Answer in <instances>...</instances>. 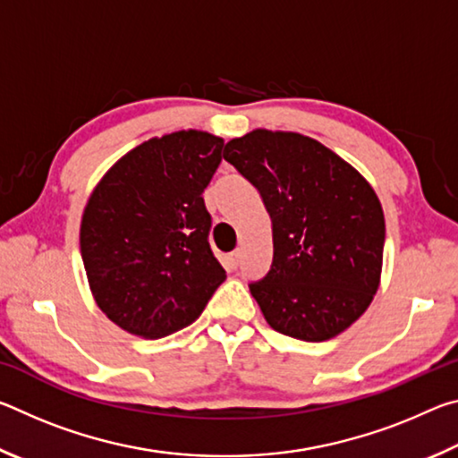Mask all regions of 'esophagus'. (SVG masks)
Returning a JSON list of instances; mask_svg holds the SVG:
<instances>
[{
    "instance_id": "34e87169",
    "label": "esophagus",
    "mask_w": 458,
    "mask_h": 458,
    "mask_svg": "<svg viewBox=\"0 0 458 458\" xmlns=\"http://www.w3.org/2000/svg\"><path fill=\"white\" fill-rule=\"evenodd\" d=\"M240 257H242V250H234V252L230 254V265H232V268H238Z\"/></svg>"
}]
</instances>
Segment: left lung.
<instances>
[{"label": "left lung", "instance_id": "8db88e82", "mask_svg": "<svg viewBox=\"0 0 458 458\" xmlns=\"http://www.w3.org/2000/svg\"><path fill=\"white\" fill-rule=\"evenodd\" d=\"M224 159L260 191L273 222V265L250 283L267 323L327 341L366 313L382 276L386 222L374 188L329 147L293 131L254 129Z\"/></svg>", "mask_w": 458, "mask_h": 458}]
</instances>
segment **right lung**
Returning <instances> with one entry per match:
<instances>
[{
    "mask_svg": "<svg viewBox=\"0 0 458 458\" xmlns=\"http://www.w3.org/2000/svg\"><path fill=\"white\" fill-rule=\"evenodd\" d=\"M222 147V137L196 129L153 137L123 155L84 206L81 252L92 297L137 337L188 327L226 278L201 198Z\"/></svg>",
    "mask_w": 458,
    "mask_h": 458,
    "instance_id": "obj_1",
    "label": "right lung"
}]
</instances>
